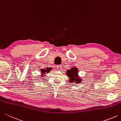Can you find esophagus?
<instances>
[{"instance_id": "1", "label": "esophagus", "mask_w": 121, "mask_h": 121, "mask_svg": "<svg viewBox=\"0 0 121 121\" xmlns=\"http://www.w3.org/2000/svg\"><path fill=\"white\" fill-rule=\"evenodd\" d=\"M57 69H58V70H60L61 69H62V65H57Z\"/></svg>"}]
</instances>
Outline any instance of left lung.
<instances>
[{"label":"left lung","instance_id":"1","mask_svg":"<svg viewBox=\"0 0 121 121\" xmlns=\"http://www.w3.org/2000/svg\"><path fill=\"white\" fill-rule=\"evenodd\" d=\"M78 70L76 67L71 68L67 71V75L69 77V82L70 83H75L76 84L81 83L82 80L81 78H79L78 73Z\"/></svg>","mask_w":121,"mask_h":121}]
</instances>
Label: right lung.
Here are the masks:
<instances>
[{
    "label": "right lung",
    "mask_w": 121,
    "mask_h": 121,
    "mask_svg": "<svg viewBox=\"0 0 121 121\" xmlns=\"http://www.w3.org/2000/svg\"><path fill=\"white\" fill-rule=\"evenodd\" d=\"M51 69H52V68H46L45 69H42L40 70V71H41V73H42V75H41V77H43L44 75L45 74V73H48L49 72H50V71H51Z\"/></svg>",
    "instance_id": "add662e5"
}]
</instances>
